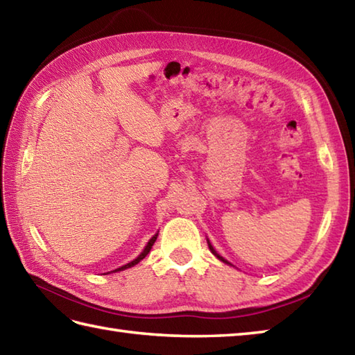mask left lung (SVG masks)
I'll use <instances>...</instances> for the list:
<instances>
[{
	"label": "left lung",
	"instance_id": "left-lung-1",
	"mask_svg": "<svg viewBox=\"0 0 355 355\" xmlns=\"http://www.w3.org/2000/svg\"><path fill=\"white\" fill-rule=\"evenodd\" d=\"M209 248H210V252H212V253H214V254H215V256H216V258H218V259H220V261H223V262H225V263H229V262H227V261H225V259H224V258H223V256H220V254H218V253H216V252H215V248H214V247H212V245H210V243H209Z\"/></svg>",
	"mask_w": 355,
	"mask_h": 355
}]
</instances>
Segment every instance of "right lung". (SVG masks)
Listing matches in <instances>:
<instances>
[{"instance_id": "right-lung-1", "label": "right lung", "mask_w": 355, "mask_h": 355, "mask_svg": "<svg viewBox=\"0 0 355 355\" xmlns=\"http://www.w3.org/2000/svg\"><path fill=\"white\" fill-rule=\"evenodd\" d=\"M157 236H158V233H155V235L149 239V243L146 244V247H145V250H143L137 258H135L134 261H131V262H128V263H125V266H122V267H119V268H116V270H112V271H120V270H125V268H130V267H132V266H135V263H139L143 258H145V256L150 252V248H153V245H154V243H155V239H157Z\"/></svg>"}]
</instances>
